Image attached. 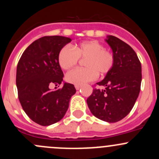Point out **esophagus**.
Returning <instances> with one entry per match:
<instances>
[{
	"mask_svg": "<svg viewBox=\"0 0 159 159\" xmlns=\"http://www.w3.org/2000/svg\"><path fill=\"white\" fill-rule=\"evenodd\" d=\"M75 89H76V90H79L80 89H81V85H77V84H75Z\"/></svg>",
	"mask_w": 159,
	"mask_h": 159,
	"instance_id": "esophagus-1",
	"label": "esophagus"
}]
</instances>
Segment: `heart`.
<instances>
[{
    "instance_id": "heart-1",
    "label": "heart",
    "mask_w": 159,
    "mask_h": 159,
    "mask_svg": "<svg viewBox=\"0 0 159 159\" xmlns=\"http://www.w3.org/2000/svg\"><path fill=\"white\" fill-rule=\"evenodd\" d=\"M79 59H84V68H75L66 75L69 83L82 85L95 80L98 73L109 72L115 64L113 54L97 41H84L78 44L65 46L58 53V64L64 70L70 69L78 64Z\"/></svg>"
}]
</instances>
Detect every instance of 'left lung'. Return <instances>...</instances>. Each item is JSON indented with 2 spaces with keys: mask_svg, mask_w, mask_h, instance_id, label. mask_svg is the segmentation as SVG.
Masks as SVG:
<instances>
[{
  "mask_svg": "<svg viewBox=\"0 0 159 159\" xmlns=\"http://www.w3.org/2000/svg\"><path fill=\"white\" fill-rule=\"evenodd\" d=\"M113 51L115 64L105 79L96 84L105 89L94 88L88 98L91 113L107 122L123 119L132 109L141 89L142 66L131 46L112 35L106 40Z\"/></svg>",
  "mask_w": 159,
  "mask_h": 159,
  "instance_id": "left-lung-1",
  "label": "left lung"
}]
</instances>
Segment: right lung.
I'll return each mask as SVG.
<instances>
[{"instance_id": "obj_1", "label": "right lung", "mask_w": 159, "mask_h": 159, "mask_svg": "<svg viewBox=\"0 0 159 159\" xmlns=\"http://www.w3.org/2000/svg\"><path fill=\"white\" fill-rule=\"evenodd\" d=\"M70 41L62 36L39 38L27 48L17 63L18 99L27 115L40 125L48 126L60 121L76 92L74 84L68 83L51 90V84L57 86L63 81L57 57L61 49Z\"/></svg>"}]
</instances>
